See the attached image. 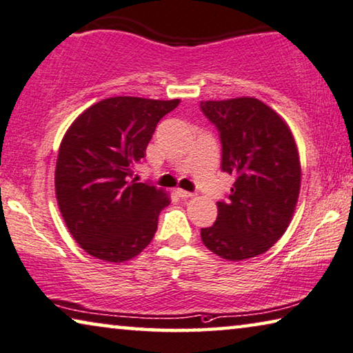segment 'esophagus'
<instances>
[{"instance_id": "esophagus-1", "label": "esophagus", "mask_w": 353, "mask_h": 353, "mask_svg": "<svg viewBox=\"0 0 353 353\" xmlns=\"http://www.w3.org/2000/svg\"><path fill=\"white\" fill-rule=\"evenodd\" d=\"M177 194H179V196H181V198H183V199H188V198H193V196H194V193L187 192V190H182V188H179Z\"/></svg>"}]
</instances>
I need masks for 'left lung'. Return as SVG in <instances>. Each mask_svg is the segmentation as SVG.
I'll return each instance as SVG.
<instances>
[{"label": "left lung", "mask_w": 353, "mask_h": 353, "mask_svg": "<svg viewBox=\"0 0 353 353\" xmlns=\"http://www.w3.org/2000/svg\"><path fill=\"white\" fill-rule=\"evenodd\" d=\"M220 131L222 171L234 177L217 220L201 228L210 252L228 261L265 254L285 233L301 188V163L290 126L254 97L201 101Z\"/></svg>", "instance_id": "1"}]
</instances>
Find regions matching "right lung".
I'll use <instances>...</instances> for the list:
<instances>
[{
    "label": "right lung",
    "mask_w": 353,
    "mask_h": 353,
    "mask_svg": "<svg viewBox=\"0 0 353 353\" xmlns=\"http://www.w3.org/2000/svg\"><path fill=\"white\" fill-rule=\"evenodd\" d=\"M179 103L106 98L66 130L57 157L55 196L68 230L88 255L123 263L150 244L170 193L131 177L157 123Z\"/></svg>",
    "instance_id": "1"
}]
</instances>
